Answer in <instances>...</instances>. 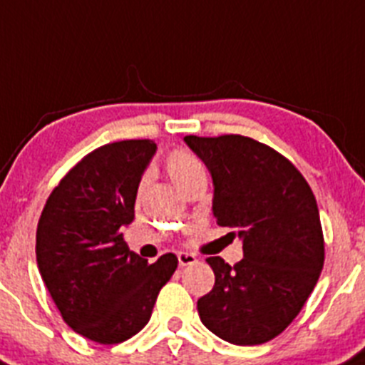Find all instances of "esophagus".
Segmentation results:
<instances>
[{
    "mask_svg": "<svg viewBox=\"0 0 365 365\" xmlns=\"http://www.w3.org/2000/svg\"><path fill=\"white\" fill-rule=\"evenodd\" d=\"M196 263V255L189 254V252H178V264L180 267H187V264Z\"/></svg>",
    "mask_w": 365,
    "mask_h": 365,
    "instance_id": "1",
    "label": "esophagus"
}]
</instances>
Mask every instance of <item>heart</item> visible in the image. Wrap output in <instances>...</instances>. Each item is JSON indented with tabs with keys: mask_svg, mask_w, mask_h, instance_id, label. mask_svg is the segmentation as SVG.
<instances>
[{
	"mask_svg": "<svg viewBox=\"0 0 365 365\" xmlns=\"http://www.w3.org/2000/svg\"><path fill=\"white\" fill-rule=\"evenodd\" d=\"M165 171L180 192L198 180H207L203 163L189 151H173L165 160Z\"/></svg>",
	"mask_w": 365,
	"mask_h": 365,
	"instance_id": "obj_1",
	"label": "heart"
}]
</instances>
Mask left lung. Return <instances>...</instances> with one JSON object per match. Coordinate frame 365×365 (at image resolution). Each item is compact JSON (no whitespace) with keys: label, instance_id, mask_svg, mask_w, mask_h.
<instances>
[{"label":"left lung","instance_id":"obj_1","mask_svg":"<svg viewBox=\"0 0 365 365\" xmlns=\"http://www.w3.org/2000/svg\"><path fill=\"white\" fill-rule=\"evenodd\" d=\"M183 142L209 169L217 225L243 243L234 267L207 257L216 282L198 299L200 319L236 346L268 342L299 315L324 264L315 196L284 156L248 136Z\"/></svg>","mask_w":365,"mask_h":365}]
</instances>
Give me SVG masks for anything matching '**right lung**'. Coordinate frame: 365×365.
I'll return each instance as SVG.
<instances>
[{
  "label": "right lung",
  "instance_id": "obj_1",
  "mask_svg": "<svg viewBox=\"0 0 365 365\" xmlns=\"http://www.w3.org/2000/svg\"><path fill=\"white\" fill-rule=\"evenodd\" d=\"M151 140L102 145L52 190L37 223V268L73 331L98 344L131 339L151 319L158 292L178 267L175 254L153 264L129 250L122 229L135 220Z\"/></svg>",
  "mask_w": 365,
  "mask_h": 365
}]
</instances>
